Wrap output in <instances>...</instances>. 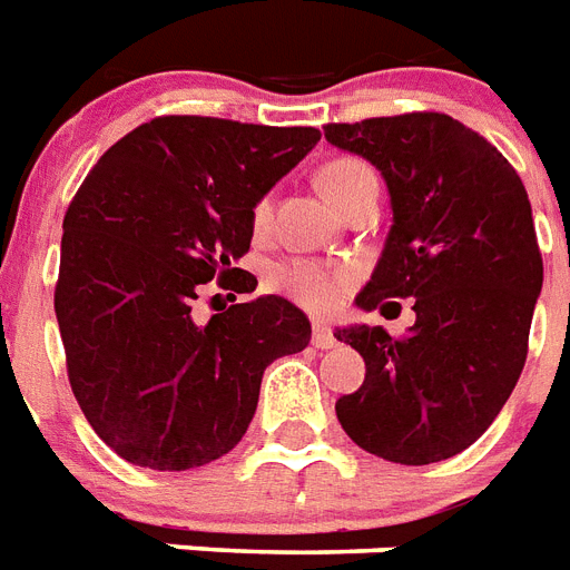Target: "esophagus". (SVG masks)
Segmentation results:
<instances>
[{"label":"esophagus","mask_w":570,"mask_h":570,"mask_svg":"<svg viewBox=\"0 0 570 570\" xmlns=\"http://www.w3.org/2000/svg\"><path fill=\"white\" fill-rule=\"evenodd\" d=\"M312 344L317 350H332L335 344H338V341H335V335H332V330L326 326V323L317 321V323H314V330H312Z\"/></svg>","instance_id":"1"}]
</instances>
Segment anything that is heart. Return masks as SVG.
<instances>
[{
    "instance_id": "1",
    "label": "heart",
    "mask_w": 570,
    "mask_h": 570,
    "mask_svg": "<svg viewBox=\"0 0 570 570\" xmlns=\"http://www.w3.org/2000/svg\"><path fill=\"white\" fill-rule=\"evenodd\" d=\"M371 176L373 173L367 164L356 161V158H335V161L323 164L321 173H317V185L335 206H341L356 190L358 181L371 179ZM271 217V197L258 199L256 208H253V226L258 232L267 229ZM353 276H356L353 267L308 262V258H291V262L276 264L271 271L273 288L282 291L285 297H291L308 312H332L341 303V297L347 294Z\"/></svg>"
}]
</instances>
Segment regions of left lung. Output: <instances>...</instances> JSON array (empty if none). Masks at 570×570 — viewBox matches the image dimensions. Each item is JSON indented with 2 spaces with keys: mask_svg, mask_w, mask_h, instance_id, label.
Returning <instances> with one entry per match:
<instances>
[{
  "mask_svg": "<svg viewBox=\"0 0 570 570\" xmlns=\"http://www.w3.org/2000/svg\"><path fill=\"white\" fill-rule=\"evenodd\" d=\"M323 135L382 173L389 238L364 312L414 297V326H347L335 338L364 358L362 389L335 403L358 448L400 465L462 453L489 430L527 362L541 294L539 240L515 167L439 111L330 122Z\"/></svg>",
  "mask_w": 570,
  "mask_h": 570,
  "instance_id": "obj_1",
  "label": "left lung"
}]
</instances>
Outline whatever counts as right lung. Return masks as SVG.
Masks as SVG:
<instances>
[{
	"instance_id": "1",
	"label": "right lung",
	"mask_w": 570,
	"mask_h": 570,
	"mask_svg": "<svg viewBox=\"0 0 570 570\" xmlns=\"http://www.w3.org/2000/svg\"><path fill=\"white\" fill-rule=\"evenodd\" d=\"M321 131L156 117L97 161L63 214L55 317L67 376L99 439L131 465L188 471L229 453L264 367L308 347L294 303L258 297L194 321L208 282L253 288V208Z\"/></svg>"
}]
</instances>
